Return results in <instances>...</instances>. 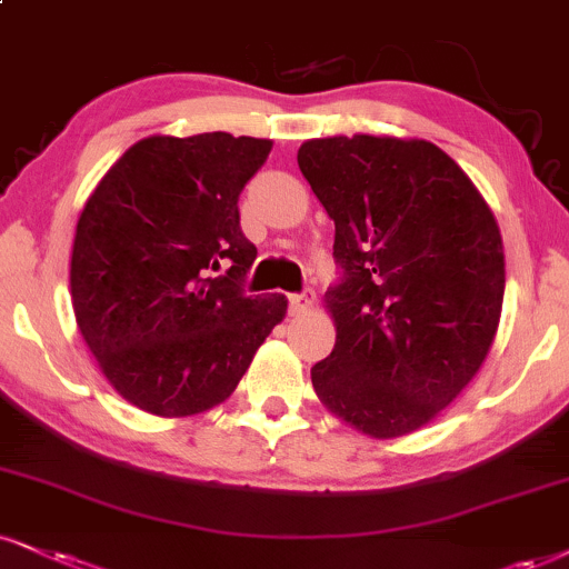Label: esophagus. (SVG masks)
Listing matches in <instances>:
<instances>
[{
    "instance_id": "esophagus-1",
    "label": "esophagus",
    "mask_w": 569,
    "mask_h": 569,
    "mask_svg": "<svg viewBox=\"0 0 569 569\" xmlns=\"http://www.w3.org/2000/svg\"><path fill=\"white\" fill-rule=\"evenodd\" d=\"M313 300H317V296H313L311 290H306V292H292V296H287V303H290V313H292V317H300V313L311 311Z\"/></svg>"
}]
</instances>
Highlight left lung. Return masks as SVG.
I'll return each instance as SVG.
<instances>
[{
    "label": "left lung",
    "mask_w": 569,
    "mask_h": 569,
    "mask_svg": "<svg viewBox=\"0 0 569 569\" xmlns=\"http://www.w3.org/2000/svg\"><path fill=\"white\" fill-rule=\"evenodd\" d=\"M298 166L335 221L340 269L325 296L338 340L313 363V390L375 438L419 430L478 375L496 338L499 223L425 139H311Z\"/></svg>",
    "instance_id": "left-lung-1"
}]
</instances>
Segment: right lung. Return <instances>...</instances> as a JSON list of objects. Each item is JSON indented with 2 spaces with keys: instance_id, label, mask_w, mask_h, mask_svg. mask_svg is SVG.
<instances>
[{
  "instance_id": "1",
  "label": "right lung",
  "mask_w": 569,
  "mask_h": 569,
  "mask_svg": "<svg viewBox=\"0 0 569 569\" xmlns=\"http://www.w3.org/2000/svg\"><path fill=\"white\" fill-rule=\"evenodd\" d=\"M269 152V139L227 131L147 137L81 210L76 321L108 382L142 411L189 417L227 401L284 319V296L242 290L258 250L237 200Z\"/></svg>"
}]
</instances>
